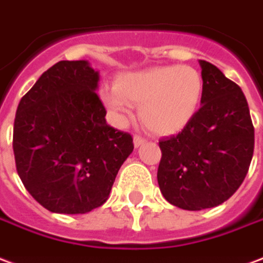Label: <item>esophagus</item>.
<instances>
[{
	"label": "esophagus",
	"instance_id": "obj_1",
	"mask_svg": "<svg viewBox=\"0 0 263 263\" xmlns=\"http://www.w3.org/2000/svg\"><path fill=\"white\" fill-rule=\"evenodd\" d=\"M145 143V139H143L141 136H134V147H140Z\"/></svg>",
	"mask_w": 263,
	"mask_h": 263
}]
</instances>
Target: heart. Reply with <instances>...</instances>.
I'll use <instances>...</instances> for the list:
<instances>
[{
    "instance_id": "1",
    "label": "heart",
    "mask_w": 263,
    "mask_h": 263,
    "mask_svg": "<svg viewBox=\"0 0 263 263\" xmlns=\"http://www.w3.org/2000/svg\"><path fill=\"white\" fill-rule=\"evenodd\" d=\"M203 80L189 66H160L122 74L116 87H103L101 99L113 124L127 123L132 103L141 122L155 134L172 136L192 122L200 108Z\"/></svg>"
}]
</instances>
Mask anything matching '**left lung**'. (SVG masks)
I'll list each match as a JSON object with an SVG mask.
<instances>
[{"label": "left lung", "mask_w": 263, "mask_h": 263, "mask_svg": "<svg viewBox=\"0 0 263 263\" xmlns=\"http://www.w3.org/2000/svg\"><path fill=\"white\" fill-rule=\"evenodd\" d=\"M202 67V106L181 133L160 141L157 179L168 202L183 210L216 208L241 186L255 134L241 88L217 67Z\"/></svg>", "instance_id": "8db88e82"}]
</instances>
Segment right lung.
Instances as JSON below:
<instances>
[{
	"label": "right lung",
	"mask_w": 263,
	"mask_h": 263,
	"mask_svg": "<svg viewBox=\"0 0 263 263\" xmlns=\"http://www.w3.org/2000/svg\"><path fill=\"white\" fill-rule=\"evenodd\" d=\"M99 71L87 60L59 61L16 109V171L34 200L53 213L84 214L108 200L133 139L106 123L97 89Z\"/></svg>",
	"instance_id": "1"
}]
</instances>
